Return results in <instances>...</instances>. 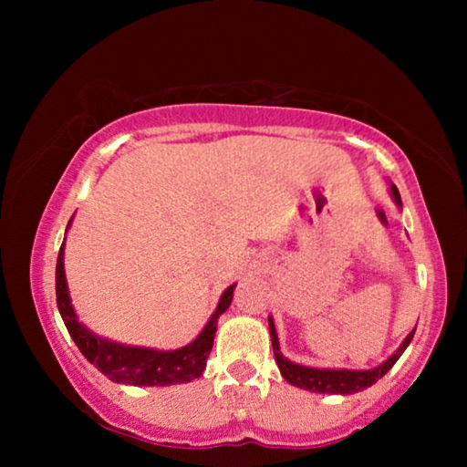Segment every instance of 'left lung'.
Wrapping results in <instances>:
<instances>
[{
    "label": "left lung",
    "mask_w": 467,
    "mask_h": 467,
    "mask_svg": "<svg viewBox=\"0 0 467 467\" xmlns=\"http://www.w3.org/2000/svg\"><path fill=\"white\" fill-rule=\"evenodd\" d=\"M389 192L393 202L401 208V197L398 187L389 183ZM267 323H270V336H272V348H274V357L275 362H278V368L282 377L286 379L290 385L298 387V389H306L313 393H331V395H350V393H358L362 389H367L373 383H377L387 370H389L398 358L404 354L406 348L410 346L414 337L416 327L410 331L406 336L401 346L395 350L389 358L383 360L379 367L373 368H365V370H352V368H317V367H306V365H298V362L288 360L284 354L280 352V342H278V334H275V326L274 319L267 317Z\"/></svg>",
    "instance_id": "1"
}]
</instances>
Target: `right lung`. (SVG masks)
I'll list each match as a JSON object with an SVG mask.
<instances>
[{
    "instance_id": "add662e5",
    "label": "right lung",
    "mask_w": 467,
    "mask_h": 467,
    "mask_svg": "<svg viewBox=\"0 0 467 467\" xmlns=\"http://www.w3.org/2000/svg\"><path fill=\"white\" fill-rule=\"evenodd\" d=\"M74 218V216H72ZM72 226V220L67 228ZM67 233V231H66ZM63 247L61 244L57 255V267H55V292H57V309L61 319L66 323L69 336L80 348V352L90 365L97 367L102 375L115 383L140 385V387H167L177 383H189L200 377L205 368V360L210 357L212 346H214L216 326L220 315H223L233 303V292L236 284L228 286L218 300V306L205 327L200 331L193 342H189L177 350H156V348L144 346H128L113 342V339L100 337L78 319L74 311L72 298L63 270Z\"/></svg>"
}]
</instances>
